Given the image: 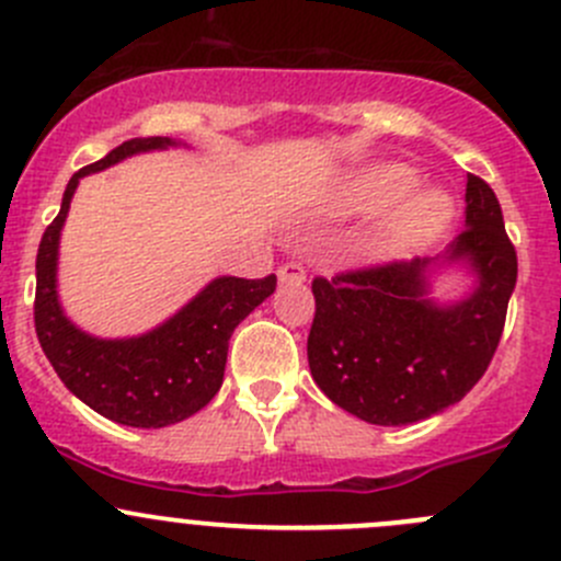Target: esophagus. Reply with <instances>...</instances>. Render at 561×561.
Masks as SVG:
<instances>
[{
    "label": "esophagus",
    "instance_id": "esophagus-1",
    "mask_svg": "<svg viewBox=\"0 0 561 561\" xmlns=\"http://www.w3.org/2000/svg\"><path fill=\"white\" fill-rule=\"evenodd\" d=\"M278 278L280 283H302L308 278V273H305V267L299 262H286L278 267Z\"/></svg>",
    "mask_w": 561,
    "mask_h": 561
}]
</instances>
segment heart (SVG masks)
Listing matches in <instances>:
<instances>
[{
	"instance_id": "b5f03b06",
	"label": "heart",
	"mask_w": 561,
	"mask_h": 561,
	"mask_svg": "<svg viewBox=\"0 0 561 561\" xmlns=\"http://www.w3.org/2000/svg\"><path fill=\"white\" fill-rule=\"evenodd\" d=\"M417 176L407 165H379L365 174L354 176L346 187V204L363 213H376L398 198L407 196L414 187ZM453 218V202L439 191H425L414 196L390 224V240L398 245L425 242L439 234Z\"/></svg>"
}]
</instances>
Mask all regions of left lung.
<instances>
[{
  "mask_svg": "<svg viewBox=\"0 0 561 561\" xmlns=\"http://www.w3.org/2000/svg\"><path fill=\"white\" fill-rule=\"evenodd\" d=\"M436 259L387 262L313 278L308 335L313 381L332 403L370 425H409L445 412L482 379L504 330L518 278L491 185L467 176V226L447 262H467L477 288L467 299H428Z\"/></svg>",
  "mask_w": 561,
  "mask_h": 561,
  "instance_id": "1",
  "label": "left lung"
}]
</instances>
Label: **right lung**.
Wrapping results in <instances>:
<instances>
[{
    "mask_svg": "<svg viewBox=\"0 0 561 561\" xmlns=\"http://www.w3.org/2000/svg\"><path fill=\"white\" fill-rule=\"evenodd\" d=\"M171 138H130L98 163L70 176L62 209L37 248L35 332L70 392L103 417L130 428H165L207 407L224 385L234 327L275 291V275L259 280L215 278L165 324L122 341H103L70 324L57 299L59 231L81 176L103 171L130 154L171 147Z\"/></svg>",
    "mask_w": 561,
    "mask_h": 561,
    "instance_id": "1",
    "label": "right lung"
}]
</instances>
